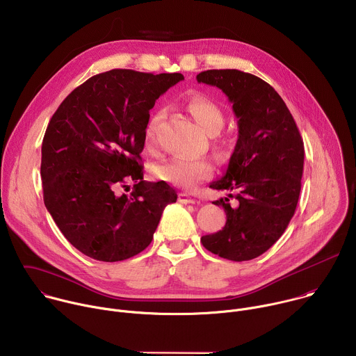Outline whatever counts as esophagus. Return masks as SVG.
I'll use <instances>...</instances> for the list:
<instances>
[{"instance_id":"obj_1","label":"esophagus","mask_w":356,"mask_h":356,"mask_svg":"<svg viewBox=\"0 0 356 356\" xmlns=\"http://www.w3.org/2000/svg\"><path fill=\"white\" fill-rule=\"evenodd\" d=\"M179 201L181 202V204H194V202H195V200H194V198L188 197V195H187V194H184V193L179 194Z\"/></svg>"}]
</instances>
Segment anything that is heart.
<instances>
[{
  "mask_svg": "<svg viewBox=\"0 0 356 356\" xmlns=\"http://www.w3.org/2000/svg\"><path fill=\"white\" fill-rule=\"evenodd\" d=\"M187 111L194 117L198 125L207 135H217L225 125L222 110L204 95H194L187 101ZM166 113L158 110L152 113L145 125V138L149 146L155 143L156 134L161 122L165 120ZM156 176L173 186L183 188H193L202 180H207L213 175V168L206 159H194L187 156H175L155 170Z\"/></svg>",
  "mask_w": 356,
  "mask_h": 356,
  "instance_id": "b5f03b06",
  "label": "heart"
}]
</instances>
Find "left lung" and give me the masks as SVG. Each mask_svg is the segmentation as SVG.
<instances>
[{"instance_id":"left-lung-1","label":"left lung","mask_w":356,"mask_h":356,"mask_svg":"<svg viewBox=\"0 0 356 356\" xmlns=\"http://www.w3.org/2000/svg\"><path fill=\"white\" fill-rule=\"evenodd\" d=\"M197 81L216 86L228 97L238 118V140L225 175L210 184L235 191L213 201L227 214L225 227L201 238L216 255L234 261L261 257L284 232L301 188L304 143L282 97L262 79L235 69L207 70Z\"/></svg>"}]
</instances>
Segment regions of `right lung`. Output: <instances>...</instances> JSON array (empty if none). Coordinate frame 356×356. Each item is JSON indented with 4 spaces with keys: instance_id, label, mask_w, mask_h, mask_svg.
Masks as SVG:
<instances>
[{
    "instance_id": "add662e5",
    "label": "right lung",
    "mask_w": 356,
    "mask_h": 356,
    "mask_svg": "<svg viewBox=\"0 0 356 356\" xmlns=\"http://www.w3.org/2000/svg\"><path fill=\"white\" fill-rule=\"evenodd\" d=\"M114 69L76 87L50 118L42 140L43 201L54 221L86 257L118 262L154 239L177 194L166 181L143 180L140 152L155 101L183 80ZM134 183L129 195L118 191Z\"/></svg>"
}]
</instances>
